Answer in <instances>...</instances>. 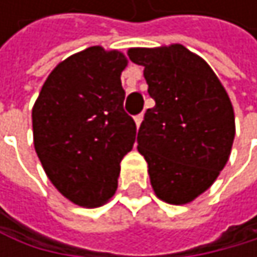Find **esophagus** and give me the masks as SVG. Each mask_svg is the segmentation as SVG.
<instances>
[{"label": "esophagus", "instance_id": "1", "mask_svg": "<svg viewBox=\"0 0 257 257\" xmlns=\"http://www.w3.org/2000/svg\"><path fill=\"white\" fill-rule=\"evenodd\" d=\"M134 120H136V124H137V127L140 126V123H142V120H143V115L142 114H139V115H136L134 117Z\"/></svg>", "mask_w": 257, "mask_h": 257}]
</instances>
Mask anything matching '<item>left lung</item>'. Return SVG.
Segmentation results:
<instances>
[{"mask_svg": "<svg viewBox=\"0 0 257 257\" xmlns=\"http://www.w3.org/2000/svg\"><path fill=\"white\" fill-rule=\"evenodd\" d=\"M145 67L156 106L145 112L137 150L162 200L183 205L208 190L228 162L234 112L211 67L182 44L130 49Z\"/></svg>", "mask_w": 257, "mask_h": 257, "instance_id": "left-lung-1", "label": "left lung"}]
</instances>
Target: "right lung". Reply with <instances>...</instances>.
<instances>
[{
	"label": "right lung",
	"mask_w": 257,
	"mask_h": 257,
	"mask_svg": "<svg viewBox=\"0 0 257 257\" xmlns=\"http://www.w3.org/2000/svg\"><path fill=\"white\" fill-rule=\"evenodd\" d=\"M118 51L94 46L60 63L32 109L34 145L55 188L80 206H100L117 190L136 121L123 109Z\"/></svg>",
	"instance_id": "1"
}]
</instances>
